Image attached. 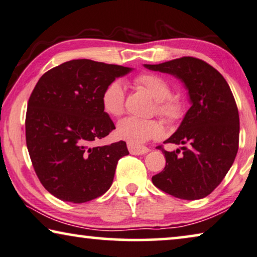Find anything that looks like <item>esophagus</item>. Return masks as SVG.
Listing matches in <instances>:
<instances>
[{
    "instance_id": "obj_1",
    "label": "esophagus",
    "mask_w": 257,
    "mask_h": 257,
    "mask_svg": "<svg viewBox=\"0 0 257 257\" xmlns=\"http://www.w3.org/2000/svg\"><path fill=\"white\" fill-rule=\"evenodd\" d=\"M128 149H129V153L132 155H144L149 153V149H148L147 147L135 146V144H132V143H128Z\"/></svg>"
}]
</instances>
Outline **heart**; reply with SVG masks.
I'll return each instance as SVG.
<instances>
[{
	"label": "heart",
	"mask_w": 257,
	"mask_h": 257,
	"mask_svg": "<svg viewBox=\"0 0 257 257\" xmlns=\"http://www.w3.org/2000/svg\"><path fill=\"white\" fill-rule=\"evenodd\" d=\"M137 87L144 89L156 100V113L168 123H177L185 113V104L179 95L171 94L169 82L154 73H142L134 79ZM125 92L121 81L114 80L107 85L101 96L103 110L110 116H120L124 111ZM117 136L127 142L139 146L163 134V127L157 120L124 117L117 123Z\"/></svg>",
	"instance_id": "heart-1"
}]
</instances>
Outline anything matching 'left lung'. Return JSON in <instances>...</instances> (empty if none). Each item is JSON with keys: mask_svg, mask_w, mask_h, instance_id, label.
Returning <instances> with one entry per match:
<instances>
[{"mask_svg": "<svg viewBox=\"0 0 257 257\" xmlns=\"http://www.w3.org/2000/svg\"><path fill=\"white\" fill-rule=\"evenodd\" d=\"M144 67L182 80L191 101L179 128L164 142L183 147L173 151L158 147L166 164L153 177L154 185L179 199L205 198L222 182L237 154L240 120L233 93L225 78L198 58Z\"/></svg>", "mask_w": 257, "mask_h": 257, "instance_id": "1", "label": "left lung"}]
</instances>
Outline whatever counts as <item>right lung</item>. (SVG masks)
<instances>
[{
  "label": "right lung",
  "instance_id": "1",
  "mask_svg": "<svg viewBox=\"0 0 257 257\" xmlns=\"http://www.w3.org/2000/svg\"><path fill=\"white\" fill-rule=\"evenodd\" d=\"M132 70L74 59L51 68L35 86L25 116L27 147L42 185L58 199L81 204L111 186L127 144H92L115 129L101 103L104 88Z\"/></svg>",
  "mask_w": 257,
  "mask_h": 257
}]
</instances>
